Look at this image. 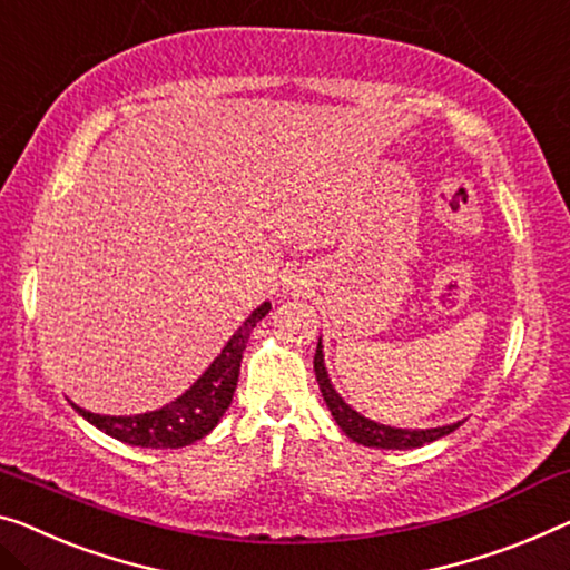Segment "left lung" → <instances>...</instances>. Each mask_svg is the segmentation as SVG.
Segmentation results:
<instances>
[{
    "instance_id": "8db88e82",
    "label": "left lung",
    "mask_w": 570,
    "mask_h": 570,
    "mask_svg": "<svg viewBox=\"0 0 570 570\" xmlns=\"http://www.w3.org/2000/svg\"><path fill=\"white\" fill-rule=\"evenodd\" d=\"M314 376H317L322 399H325L330 414L337 422V428L345 432L353 443L366 448H381V450H412L422 448L428 443L450 435V432L461 428V422L440 424V428H424V430H410V428H392V424H381L376 420L366 417L358 410H353L343 396L337 394L325 366V345H322V335L317 340V353H314Z\"/></svg>"
}]
</instances>
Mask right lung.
<instances>
[{
	"label": "right lung",
	"mask_w": 570,
	"mask_h": 570,
	"mask_svg": "<svg viewBox=\"0 0 570 570\" xmlns=\"http://www.w3.org/2000/svg\"><path fill=\"white\" fill-rule=\"evenodd\" d=\"M271 312V302H263L261 307L248 314V320L235 330L233 337L227 340L217 358L204 368L202 376L186 389L181 396L168 402L158 410L142 414H97L83 410V406H71L81 414L83 420L95 424L105 435L120 440L127 445L138 448H184L209 435L217 428L227 406L233 402L237 376H240L243 351L248 345L253 327Z\"/></svg>",
	"instance_id": "obj_1"
}]
</instances>
